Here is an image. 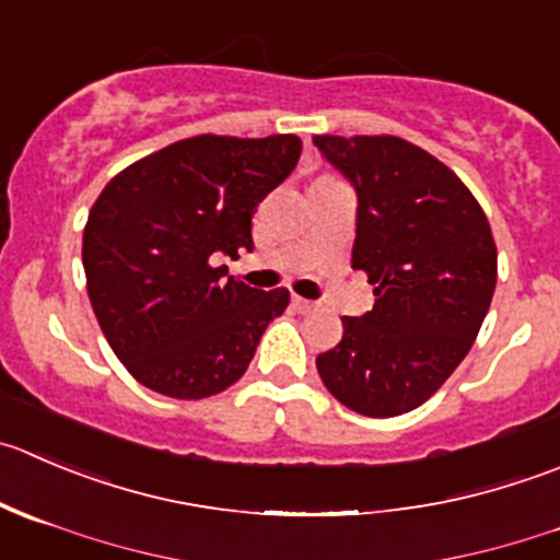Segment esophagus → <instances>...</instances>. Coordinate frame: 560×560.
Segmentation results:
<instances>
[{"mask_svg": "<svg viewBox=\"0 0 560 560\" xmlns=\"http://www.w3.org/2000/svg\"><path fill=\"white\" fill-rule=\"evenodd\" d=\"M292 306L298 308L301 314H308V312H317V303L314 301H306V298H292Z\"/></svg>", "mask_w": 560, "mask_h": 560, "instance_id": "obj_1", "label": "esophagus"}]
</instances>
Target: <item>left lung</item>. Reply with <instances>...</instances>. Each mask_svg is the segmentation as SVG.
I'll return each mask as SVG.
<instances>
[{
    "mask_svg": "<svg viewBox=\"0 0 560 560\" xmlns=\"http://www.w3.org/2000/svg\"><path fill=\"white\" fill-rule=\"evenodd\" d=\"M358 194L352 268L374 284L363 317L317 355L325 388L369 418L424 405L463 363L498 279L490 221L463 180L399 136H314Z\"/></svg>",
    "mask_w": 560,
    "mask_h": 560,
    "instance_id": "8db88e82",
    "label": "left lung"
}]
</instances>
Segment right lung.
Here are the masks:
<instances>
[{
  "label": "right lung",
  "mask_w": 560,
  "mask_h": 560,
  "mask_svg": "<svg viewBox=\"0 0 560 560\" xmlns=\"http://www.w3.org/2000/svg\"><path fill=\"white\" fill-rule=\"evenodd\" d=\"M301 159L292 133L191 136L108 180L84 226L86 292L114 355L148 388L205 399L243 377L290 292L254 290L221 257Z\"/></svg>",
  "instance_id": "add662e5"
}]
</instances>
